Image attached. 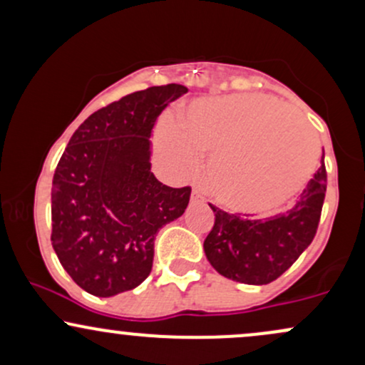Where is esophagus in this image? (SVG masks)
<instances>
[{"instance_id": "1", "label": "esophagus", "mask_w": 365, "mask_h": 365, "mask_svg": "<svg viewBox=\"0 0 365 365\" xmlns=\"http://www.w3.org/2000/svg\"><path fill=\"white\" fill-rule=\"evenodd\" d=\"M192 204H200L204 202V194L200 192L199 187H194V190H192V197H190Z\"/></svg>"}]
</instances>
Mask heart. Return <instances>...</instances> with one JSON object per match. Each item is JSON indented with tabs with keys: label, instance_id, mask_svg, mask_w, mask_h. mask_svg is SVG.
Listing matches in <instances>:
<instances>
[{
	"label": "heart",
	"instance_id": "1",
	"mask_svg": "<svg viewBox=\"0 0 365 365\" xmlns=\"http://www.w3.org/2000/svg\"><path fill=\"white\" fill-rule=\"evenodd\" d=\"M295 120L269 96L202 99L188 108L182 125L163 121L156 148L178 171L211 154L206 180L217 202L238 212H269L302 190L317 163L316 135Z\"/></svg>",
	"mask_w": 365,
	"mask_h": 365
}]
</instances>
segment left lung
<instances>
[{
  "label": "left lung",
  "instance_id": "1",
  "mask_svg": "<svg viewBox=\"0 0 365 365\" xmlns=\"http://www.w3.org/2000/svg\"><path fill=\"white\" fill-rule=\"evenodd\" d=\"M326 183L322 163L299 200L288 211L269 217L230 215L209 202L215 226L204 240L207 261L233 282L267 284L278 279L316 237Z\"/></svg>",
  "mask_w": 365,
  "mask_h": 365
}]
</instances>
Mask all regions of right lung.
<instances>
[{
  "label": "right lung",
  "instance_id": "1",
  "mask_svg": "<svg viewBox=\"0 0 365 365\" xmlns=\"http://www.w3.org/2000/svg\"><path fill=\"white\" fill-rule=\"evenodd\" d=\"M180 83L123 96L75 130L51 190V244L82 290L113 297L153 269L161 226L185 212L190 187L163 185L150 171V133Z\"/></svg>",
  "mask_w": 365,
  "mask_h": 365
}]
</instances>
